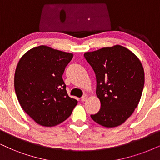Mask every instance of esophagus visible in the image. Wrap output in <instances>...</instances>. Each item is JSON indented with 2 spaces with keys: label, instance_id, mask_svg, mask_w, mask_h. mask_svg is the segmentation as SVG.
Returning a JSON list of instances; mask_svg holds the SVG:
<instances>
[{
  "label": "esophagus",
  "instance_id": "esophagus-1",
  "mask_svg": "<svg viewBox=\"0 0 160 160\" xmlns=\"http://www.w3.org/2000/svg\"><path fill=\"white\" fill-rule=\"evenodd\" d=\"M88 96H87V95H84V96H82V102H85V101H87V99H88Z\"/></svg>",
  "mask_w": 160,
  "mask_h": 160
}]
</instances>
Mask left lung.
Segmentation results:
<instances>
[{
  "label": "left lung",
  "mask_w": 160,
  "mask_h": 160,
  "mask_svg": "<svg viewBox=\"0 0 160 160\" xmlns=\"http://www.w3.org/2000/svg\"><path fill=\"white\" fill-rule=\"evenodd\" d=\"M96 74V95L101 102L92 119L106 128L121 125L132 115L142 93L145 72L133 52L121 45L86 52Z\"/></svg>",
  "instance_id": "8db88e82"
}]
</instances>
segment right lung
<instances>
[{
	"label": "right lung",
	"mask_w": 160,
	"mask_h": 160,
	"mask_svg": "<svg viewBox=\"0 0 160 160\" xmlns=\"http://www.w3.org/2000/svg\"><path fill=\"white\" fill-rule=\"evenodd\" d=\"M73 54L41 45L20 58L15 90L23 110L37 124L53 127L71 115L78 101L70 98L62 78Z\"/></svg>",
	"instance_id": "1"
}]
</instances>
